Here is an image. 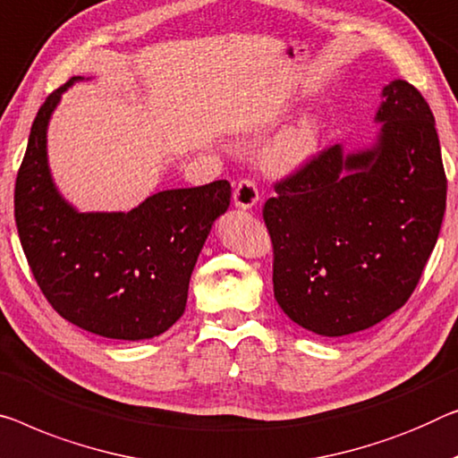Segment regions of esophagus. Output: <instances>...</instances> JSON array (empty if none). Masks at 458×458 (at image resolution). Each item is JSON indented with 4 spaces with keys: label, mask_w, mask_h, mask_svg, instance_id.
I'll list each match as a JSON object with an SVG mask.
<instances>
[{
    "label": "esophagus",
    "mask_w": 458,
    "mask_h": 458,
    "mask_svg": "<svg viewBox=\"0 0 458 458\" xmlns=\"http://www.w3.org/2000/svg\"><path fill=\"white\" fill-rule=\"evenodd\" d=\"M232 199H234V206L238 209H250L255 208L259 203V191L255 187V182L252 181H241L234 189V195H232Z\"/></svg>",
    "instance_id": "1"
}]
</instances>
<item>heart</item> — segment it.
Wrapping results in <instances>:
<instances>
[{
    "label": "heart",
    "mask_w": 458,
    "mask_h": 458,
    "mask_svg": "<svg viewBox=\"0 0 458 458\" xmlns=\"http://www.w3.org/2000/svg\"><path fill=\"white\" fill-rule=\"evenodd\" d=\"M320 123L312 114L300 117L273 135L261 152L263 166L273 174H296L317 158Z\"/></svg>",
    "instance_id": "b5f03b06"
}]
</instances>
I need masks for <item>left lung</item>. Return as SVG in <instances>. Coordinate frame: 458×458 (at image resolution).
Listing matches in <instances>:
<instances>
[{"instance_id": "obj_1", "label": "left lung", "mask_w": 458, "mask_h": 458, "mask_svg": "<svg viewBox=\"0 0 458 458\" xmlns=\"http://www.w3.org/2000/svg\"><path fill=\"white\" fill-rule=\"evenodd\" d=\"M368 148L337 143L277 182L263 220L273 294L323 337L370 329L403 306L438 241L446 174L434 114L405 80L382 88Z\"/></svg>"}]
</instances>
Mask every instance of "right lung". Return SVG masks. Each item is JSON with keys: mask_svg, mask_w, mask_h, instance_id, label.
<instances>
[{"mask_svg": "<svg viewBox=\"0 0 458 458\" xmlns=\"http://www.w3.org/2000/svg\"><path fill=\"white\" fill-rule=\"evenodd\" d=\"M76 76L49 94L18 170L13 216L32 276L65 320L94 335L141 341L168 331L187 306L189 279L230 182L168 189L129 211H80L59 193L47 129Z\"/></svg>", "mask_w": 458, "mask_h": 458, "instance_id": "right-lung-1", "label": "right lung"}]
</instances>
